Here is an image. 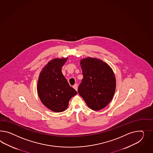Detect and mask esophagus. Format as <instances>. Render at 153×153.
<instances>
[{"label": "esophagus", "instance_id": "obj_1", "mask_svg": "<svg viewBox=\"0 0 153 153\" xmlns=\"http://www.w3.org/2000/svg\"><path fill=\"white\" fill-rule=\"evenodd\" d=\"M73 87L74 88V89L76 90V91H77V90H78V85L76 83V84H75L74 86H73Z\"/></svg>", "mask_w": 153, "mask_h": 153}]
</instances>
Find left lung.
Segmentation results:
<instances>
[{"mask_svg":"<svg viewBox=\"0 0 153 153\" xmlns=\"http://www.w3.org/2000/svg\"><path fill=\"white\" fill-rule=\"evenodd\" d=\"M80 65L83 77L78 92L91 109L101 110L108 105L114 95V74L108 64L99 59L84 58Z\"/></svg>","mask_w":153,"mask_h":153,"instance_id":"1","label":"left lung"}]
</instances>
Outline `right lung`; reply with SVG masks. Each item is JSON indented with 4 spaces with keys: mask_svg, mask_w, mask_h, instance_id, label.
Listing matches in <instances>:
<instances>
[{
    "mask_svg": "<svg viewBox=\"0 0 153 153\" xmlns=\"http://www.w3.org/2000/svg\"><path fill=\"white\" fill-rule=\"evenodd\" d=\"M67 59L57 58L48 62L38 81V94L42 102L54 112L65 111L71 98L77 94L62 74V66Z\"/></svg>",
    "mask_w": 153,
    "mask_h": 153,
    "instance_id": "1",
    "label": "right lung"
}]
</instances>
